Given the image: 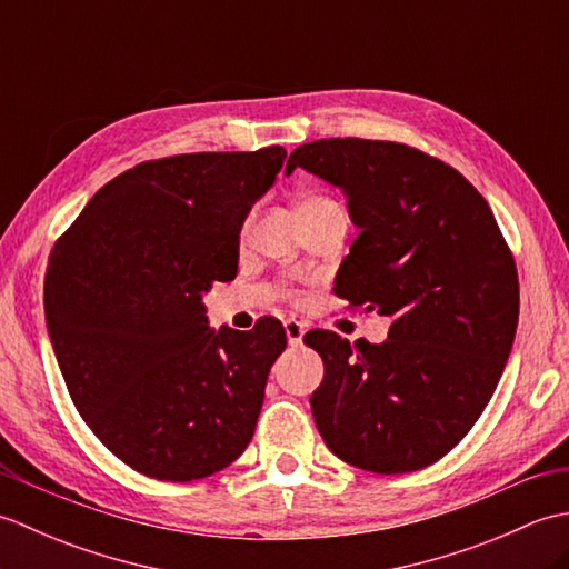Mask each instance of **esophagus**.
Listing matches in <instances>:
<instances>
[{"label":"esophagus","mask_w":569,"mask_h":569,"mask_svg":"<svg viewBox=\"0 0 569 569\" xmlns=\"http://www.w3.org/2000/svg\"><path fill=\"white\" fill-rule=\"evenodd\" d=\"M286 337H288V345L291 347H298L303 345V335H306V325L298 322V320H286Z\"/></svg>","instance_id":"esophagus-1"}]
</instances>
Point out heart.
Instances as JSON below:
<instances>
[{
    "label": "heart",
    "instance_id": "1",
    "mask_svg": "<svg viewBox=\"0 0 569 569\" xmlns=\"http://www.w3.org/2000/svg\"><path fill=\"white\" fill-rule=\"evenodd\" d=\"M330 204H337L332 198H328V196H310V198H306L303 202H300V210H312V208H330ZM249 224V222H247ZM247 224H244V229H247Z\"/></svg>",
    "mask_w": 569,
    "mask_h": 569
}]
</instances>
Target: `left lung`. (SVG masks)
I'll list each match as a JSON object with an SVG mask.
<instances>
[{
    "mask_svg": "<svg viewBox=\"0 0 569 569\" xmlns=\"http://www.w3.org/2000/svg\"><path fill=\"white\" fill-rule=\"evenodd\" d=\"M340 186L361 229L335 278L349 310L391 318L389 340L303 337L322 357L310 396L325 445L373 475L438 462L497 389L518 325L513 253L452 166L396 141L320 139L286 163Z\"/></svg>",
    "mask_w": 569,
    "mask_h": 569,
    "instance_id": "left-lung-1",
    "label": "left lung"
}]
</instances>
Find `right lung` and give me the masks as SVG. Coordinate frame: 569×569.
Masks as SVG:
<instances>
[{
    "instance_id": "right-lung-1",
    "label": "right lung",
    "mask_w": 569,
    "mask_h": 569,
    "mask_svg": "<svg viewBox=\"0 0 569 569\" xmlns=\"http://www.w3.org/2000/svg\"><path fill=\"white\" fill-rule=\"evenodd\" d=\"M283 161L266 147L137 163L56 239L43 306L60 373L139 475L196 481L247 450L286 332L269 316L212 332L202 293L237 276L241 222Z\"/></svg>"
}]
</instances>
